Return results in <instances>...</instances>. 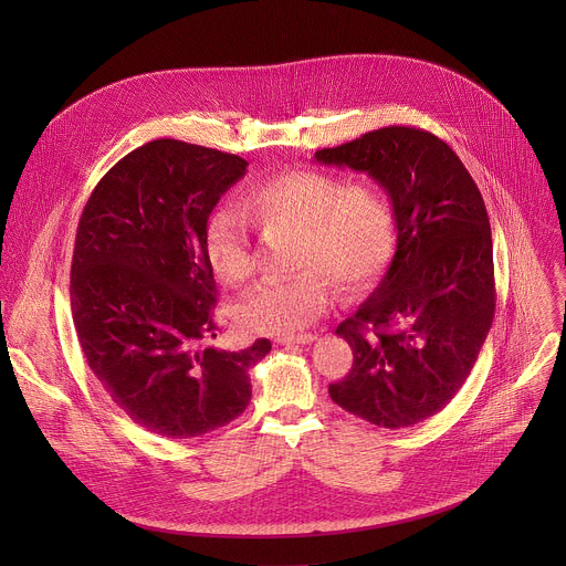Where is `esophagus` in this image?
I'll use <instances>...</instances> for the list:
<instances>
[{
    "label": "esophagus",
    "mask_w": 566,
    "mask_h": 566,
    "mask_svg": "<svg viewBox=\"0 0 566 566\" xmlns=\"http://www.w3.org/2000/svg\"><path fill=\"white\" fill-rule=\"evenodd\" d=\"M313 340H315L313 334H291V336H277L275 338L277 345H308Z\"/></svg>",
    "instance_id": "34e87169"
}]
</instances>
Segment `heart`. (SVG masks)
<instances>
[{"mask_svg":"<svg viewBox=\"0 0 566 566\" xmlns=\"http://www.w3.org/2000/svg\"><path fill=\"white\" fill-rule=\"evenodd\" d=\"M244 212L260 228L295 230L291 277L264 280L237 304L241 325L255 334H293L325 311L336 295L332 279L347 293L369 289L396 247V208L376 181L295 168L255 181L244 195ZM203 253L226 284L253 273V244L244 214L214 210L206 221Z\"/></svg>","mask_w":566,"mask_h":566,"instance_id":"b5f03b06","label":"heart"}]
</instances>
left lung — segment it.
Returning a JSON list of instances; mask_svg holds the SVG:
<instances>
[{"label":"left lung","instance_id":"left-lung-1","mask_svg":"<svg viewBox=\"0 0 566 566\" xmlns=\"http://www.w3.org/2000/svg\"><path fill=\"white\" fill-rule=\"evenodd\" d=\"M315 158L378 181L398 230L382 282L336 329L354 363L329 396L378 428H410L457 396L491 332L497 295L486 206L452 147L419 127H380Z\"/></svg>","mask_w":566,"mask_h":566}]
</instances>
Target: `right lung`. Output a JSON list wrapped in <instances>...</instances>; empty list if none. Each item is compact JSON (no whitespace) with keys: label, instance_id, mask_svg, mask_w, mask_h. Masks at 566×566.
<instances>
[{"label":"right lung","instance_id":"obj_1","mask_svg":"<svg viewBox=\"0 0 566 566\" xmlns=\"http://www.w3.org/2000/svg\"><path fill=\"white\" fill-rule=\"evenodd\" d=\"M237 154L149 140L98 181L77 221L71 313L80 347L116 406L140 428L195 439L251 402L249 369L271 352L203 347L217 338V286L203 232L247 175Z\"/></svg>","mask_w":566,"mask_h":566}]
</instances>
